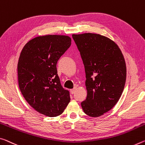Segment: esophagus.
<instances>
[{"instance_id":"34e87169","label":"esophagus","mask_w":145,"mask_h":145,"mask_svg":"<svg viewBox=\"0 0 145 145\" xmlns=\"http://www.w3.org/2000/svg\"><path fill=\"white\" fill-rule=\"evenodd\" d=\"M75 91H76V88H74L73 89H71V90H70V92H71V93H72V94H73V93H75Z\"/></svg>"}]
</instances>
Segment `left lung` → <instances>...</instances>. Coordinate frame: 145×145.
<instances>
[{"instance_id":"1","label":"left lung","mask_w":145,"mask_h":145,"mask_svg":"<svg viewBox=\"0 0 145 145\" xmlns=\"http://www.w3.org/2000/svg\"><path fill=\"white\" fill-rule=\"evenodd\" d=\"M86 73L87 97L81 103L84 112L97 118L111 110L125 88L126 67L117 44L95 33L73 34Z\"/></svg>"}]
</instances>
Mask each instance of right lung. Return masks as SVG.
<instances>
[{"instance_id": "add662e5", "label": "right lung", "mask_w": 145, "mask_h": 145, "mask_svg": "<svg viewBox=\"0 0 145 145\" xmlns=\"http://www.w3.org/2000/svg\"><path fill=\"white\" fill-rule=\"evenodd\" d=\"M71 42L66 35L37 37L20 53L17 65L20 90L33 108L48 117L61 115L70 101V92L61 86L57 63Z\"/></svg>"}]
</instances>
